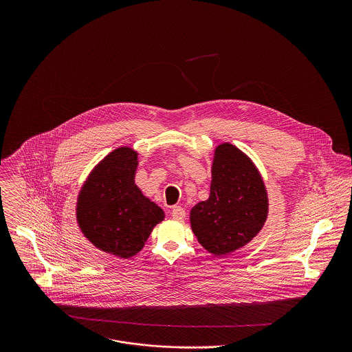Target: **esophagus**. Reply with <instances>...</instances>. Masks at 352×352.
I'll use <instances>...</instances> for the list:
<instances>
[{"instance_id": "obj_1", "label": "esophagus", "mask_w": 352, "mask_h": 352, "mask_svg": "<svg viewBox=\"0 0 352 352\" xmlns=\"http://www.w3.org/2000/svg\"><path fill=\"white\" fill-rule=\"evenodd\" d=\"M170 214H172L173 219L182 221L186 217V210L183 207H180V206H175V207H172V212Z\"/></svg>"}]
</instances>
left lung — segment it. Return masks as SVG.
<instances>
[{"instance_id": "obj_1", "label": "left lung", "mask_w": 352, "mask_h": 352, "mask_svg": "<svg viewBox=\"0 0 352 352\" xmlns=\"http://www.w3.org/2000/svg\"><path fill=\"white\" fill-rule=\"evenodd\" d=\"M268 207L264 180L250 155L222 142L212 155L208 199L191 208L190 223L206 251L228 256L260 233Z\"/></svg>"}]
</instances>
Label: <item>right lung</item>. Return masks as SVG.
Wrapping results in <instances>:
<instances>
[{
    "instance_id": "add662e5",
    "label": "right lung",
    "mask_w": 352,
    "mask_h": 352,
    "mask_svg": "<svg viewBox=\"0 0 352 352\" xmlns=\"http://www.w3.org/2000/svg\"><path fill=\"white\" fill-rule=\"evenodd\" d=\"M138 151L120 146L91 170L78 191L76 221L82 236L99 251L131 258L145 247L164 210L135 184Z\"/></svg>"
}]
</instances>
